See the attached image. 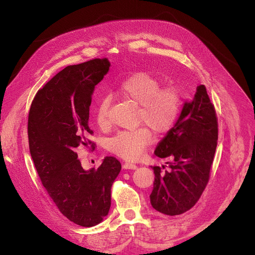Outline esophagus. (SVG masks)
<instances>
[{
    "label": "esophagus",
    "mask_w": 255,
    "mask_h": 255,
    "mask_svg": "<svg viewBox=\"0 0 255 255\" xmlns=\"http://www.w3.org/2000/svg\"><path fill=\"white\" fill-rule=\"evenodd\" d=\"M123 168H124V169H136L137 166L135 164H133V163L126 162V163L123 164Z\"/></svg>",
    "instance_id": "obj_1"
}]
</instances>
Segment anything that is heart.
I'll use <instances>...</instances> for the list:
<instances>
[{
  "label": "heart",
  "mask_w": 255,
  "mask_h": 255,
  "mask_svg": "<svg viewBox=\"0 0 255 255\" xmlns=\"http://www.w3.org/2000/svg\"><path fill=\"white\" fill-rule=\"evenodd\" d=\"M162 84L153 75L137 72L118 85L121 96L138 107L137 120L145 123L158 134L168 132L180 116L182 103L178 92L173 88H161ZM110 98L104 97L97 108V123L101 127L109 124L108 110ZM152 133L146 127L122 130L108 140L112 153L125 159H135L151 144Z\"/></svg>",
  "instance_id": "heart-1"
}]
</instances>
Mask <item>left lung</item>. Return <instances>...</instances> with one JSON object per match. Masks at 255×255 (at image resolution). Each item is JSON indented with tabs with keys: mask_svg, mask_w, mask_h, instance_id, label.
Masks as SVG:
<instances>
[{
	"mask_svg": "<svg viewBox=\"0 0 255 255\" xmlns=\"http://www.w3.org/2000/svg\"><path fill=\"white\" fill-rule=\"evenodd\" d=\"M218 132L214 106L206 87L200 85L193 100L185 102L174 126L154 150L156 156L171 159L167 162L168 170L152 167L155 177L150 203L156 211L178 215L199 201L209 181Z\"/></svg>",
	"mask_w": 255,
	"mask_h": 255,
	"instance_id": "8db88e82",
	"label": "left lung"
}]
</instances>
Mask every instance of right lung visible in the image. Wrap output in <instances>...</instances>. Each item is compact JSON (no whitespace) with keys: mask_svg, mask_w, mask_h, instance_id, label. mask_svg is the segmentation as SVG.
<instances>
[{"mask_svg":"<svg viewBox=\"0 0 255 255\" xmlns=\"http://www.w3.org/2000/svg\"><path fill=\"white\" fill-rule=\"evenodd\" d=\"M108 59L67 66L37 91L28 117L29 150L41 182L63 215L82 227L100 224L111 205V186L121 171L116 157L85 170L78 147L89 139L91 96L109 71Z\"/></svg>","mask_w":255,"mask_h":255,"instance_id":"add662e5","label":"right lung"}]
</instances>
